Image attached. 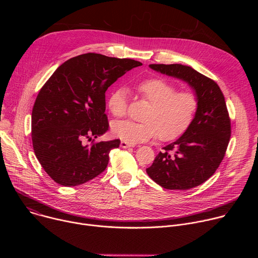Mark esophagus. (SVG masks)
I'll list each match as a JSON object with an SVG mask.
<instances>
[{"label": "esophagus", "mask_w": 258, "mask_h": 258, "mask_svg": "<svg viewBox=\"0 0 258 258\" xmlns=\"http://www.w3.org/2000/svg\"><path fill=\"white\" fill-rule=\"evenodd\" d=\"M120 147H121V148L126 149V148H130V147H134V145H132V144H130V143H126V142H124V141H121V142H120Z\"/></svg>", "instance_id": "esophagus-1"}]
</instances>
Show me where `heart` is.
<instances>
[{
	"mask_svg": "<svg viewBox=\"0 0 258 258\" xmlns=\"http://www.w3.org/2000/svg\"><path fill=\"white\" fill-rule=\"evenodd\" d=\"M137 92L149 102L143 115L144 122L120 120L112 123L115 137L130 144L149 141L156 136L161 141H170L185 133L192 123L197 108V97L191 92H176L171 83L151 78L142 81ZM127 89H114L108 98V108L115 117L127 112Z\"/></svg>",
	"mask_w": 258,
	"mask_h": 258,
	"instance_id": "b5f03b06",
	"label": "heart"
}]
</instances>
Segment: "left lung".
Wrapping results in <instances>:
<instances>
[{
  "mask_svg": "<svg viewBox=\"0 0 258 258\" xmlns=\"http://www.w3.org/2000/svg\"><path fill=\"white\" fill-rule=\"evenodd\" d=\"M149 67L187 83L195 92L198 108L188 130L165 146L146 171L164 189L197 187L215 172L228 148L231 120L225 97L214 81L190 66L150 64Z\"/></svg>",
  "mask_w": 258,
  "mask_h": 258,
  "instance_id": "1",
  "label": "left lung"
}]
</instances>
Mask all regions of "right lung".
<instances>
[{
	"label": "right lung",
	"mask_w": 258,
	"mask_h": 258,
	"mask_svg": "<svg viewBox=\"0 0 258 258\" xmlns=\"http://www.w3.org/2000/svg\"><path fill=\"white\" fill-rule=\"evenodd\" d=\"M133 59L88 53L61 64L41 89L31 113L34 154L57 183L73 187L105 170L120 141L87 144L109 127L105 92L128 70Z\"/></svg>",
	"instance_id": "add662e5"
}]
</instances>
